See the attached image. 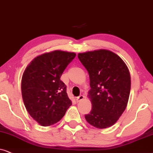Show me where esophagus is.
<instances>
[{"label":"esophagus","instance_id":"34e87169","mask_svg":"<svg viewBox=\"0 0 153 153\" xmlns=\"http://www.w3.org/2000/svg\"><path fill=\"white\" fill-rule=\"evenodd\" d=\"M84 99V96L83 95H80L79 97H78L76 98V101L77 102H80V101H81L82 100V99Z\"/></svg>","mask_w":153,"mask_h":153}]
</instances>
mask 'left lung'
<instances>
[{"label":"left lung","mask_w":153,"mask_h":153,"mask_svg":"<svg viewBox=\"0 0 153 153\" xmlns=\"http://www.w3.org/2000/svg\"><path fill=\"white\" fill-rule=\"evenodd\" d=\"M78 57L88 71L92 109L85 115L87 123L99 129L113 125L127 107L131 77L127 65L115 53L99 50L79 53Z\"/></svg>","instance_id":"8db88e82"}]
</instances>
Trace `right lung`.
<instances>
[{
	"instance_id": "right-lung-1",
	"label": "right lung",
	"mask_w": 153,
	"mask_h": 153,
	"mask_svg": "<svg viewBox=\"0 0 153 153\" xmlns=\"http://www.w3.org/2000/svg\"><path fill=\"white\" fill-rule=\"evenodd\" d=\"M74 52L55 50L38 56L28 65L22 79V95L29 115L48 127L58 123L72 105L66 86L60 80Z\"/></svg>"
}]
</instances>
